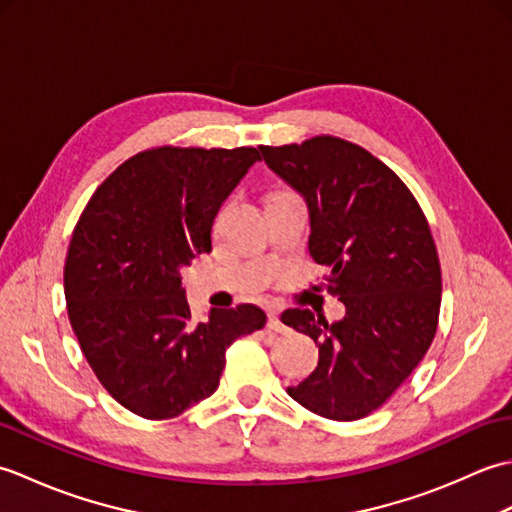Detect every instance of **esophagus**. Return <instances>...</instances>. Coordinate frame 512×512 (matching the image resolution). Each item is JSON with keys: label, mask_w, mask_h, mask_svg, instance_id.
I'll return each mask as SVG.
<instances>
[{"label": "esophagus", "mask_w": 512, "mask_h": 512, "mask_svg": "<svg viewBox=\"0 0 512 512\" xmlns=\"http://www.w3.org/2000/svg\"><path fill=\"white\" fill-rule=\"evenodd\" d=\"M268 328L273 330V332H279V334L288 332V328L284 325V321L279 319V312H277V310H270V312H268Z\"/></svg>", "instance_id": "esophagus-1"}]
</instances>
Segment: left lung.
Wrapping results in <instances>:
<instances>
[{
	"label": "left lung",
	"instance_id": "1",
	"mask_svg": "<svg viewBox=\"0 0 512 512\" xmlns=\"http://www.w3.org/2000/svg\"><path fill=\"white\" fill-rule=\"evenodd\" d=\"M259 149L306 198L310 255L330 268L325 288L345 303L334 323L310 308L281 314L319 345L317 369L288 394L323 418H365L405 383L438 330L442 273L429 222L407 184L350 140L321 134Z\"/></svg>",
	"mask_w": 512,
	"mask_h": 512
}]
</instances>
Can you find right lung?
<instances>
[{
  "instance_id": "add662e5",
  "label": "right lung",
  "mask_w": 512,
  "mask_h": 512,
  "mask_svg": "<svg viewBox=\"0 0 512 512\" xmlns=\"http://www.w3.org/2000/svg\"><path fill=\"white\" fill-rule=\"evenodd\" d=\"M255 147H151L103 180L74 226L65 301L85 361L114 400L147 420L176 418L220 385L226 350L262 330L253 303L195 323L182 266L211 250L222 202Z\"/></svg>"
}]
</instances>
